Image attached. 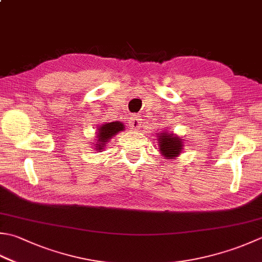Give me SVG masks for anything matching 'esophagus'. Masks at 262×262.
<instances>
[{"mask_svg":"<svg viewBox=\"0 0 262 262\" xmlns=\"http://www.w3.org/2000/svg\"><path fill=\"white\" fill-rule=\"evenodd\" d=\"M142 125V118L140 115H133L129 118V127L133 130H137L140 129V127Z\"/></svg>","mask_w":262,"mask_h":262,"instance_id":"esophagus-1","label":"esophagus"}]
</instances>
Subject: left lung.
<instances>
[{"label":"left lung","mask_w":262,"mask_h":262,"mask_svg":"<svg viewBox=\"0 0 262 262\" xmlns=\"http://www.w3.org/2000/svg\"><path fill=\"white\" fill-rule=\"evenodd\" d=\"M159 150L167 159H175L181 155L183 141L181 137L173 135L172 133H161L158 138Z\"/></svg>","instance_id":"left-lung-1"}]
</instances>
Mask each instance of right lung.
<instances>
[{
	"mask_svg": "<svg viewBox=\"0 0 262 262\" xmlns=\"http://www.w3.org/2000/svg\"><path fill=\"white\" fill-rule=\"evenodd\" d=\"M124 129H125V126L120 121L105 122L104 125L100 126L97 128V133H96V143L94 147L95 150L101 152L105 147L106 143L109 142L112 137Z\"/></svg>",
	"mask_w": 262,
	"mask_h": 262,
	"instance_id": "obj_1",
	"label": "right lung"
}]
</instances>
